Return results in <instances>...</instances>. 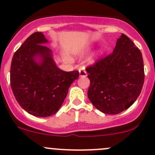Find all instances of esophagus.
Listing matches in <instances>:
<instances>
[{
    "label": "esophagus",
    "mask_w": 155,
    "mask_h": 155,
    "mask_svg": "<svg viewBox=\"0 0 155 155\" xmlns=\"http://www.w3.org/2000/svg\"><path fill=\"white\" fill-rule=\"evenodd\" d=\"M79 76L80 77H85V76H87V72L84 69H80L79 70Z\"/></svg>",
    "instance_id": "1"
}]
</instances>
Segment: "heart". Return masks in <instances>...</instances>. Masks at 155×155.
<instances>
[{
	"label": "heart",
	"mask_w": 155,
	"mask_h": 155,
	"mask_svg": "<svg viewBox=\"0 0 155 155\" xmlns=\"http://www.w3.org/2000/svg\"><path fill=\"white\" fill-rule=\"evenodd\" d=\"M66 59L67 61H72V59L70 58V57H66Z\"/></svg>",
	"instance_id": "heart-1"
}]
</instances>
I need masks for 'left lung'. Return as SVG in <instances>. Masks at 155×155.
<instances>
[{
  "mask_svg": "<svg viewBox=\"0 0 155 155\" xmlns=\"http://www.w3.org/2000/svg\"><path fill=\"white\" fill-rule=\"evenodd\" d=\"M90 79L87 97L101 112L115 115L127 109L144 84L142 53L125 34L117 40L113 52L86 68Z\"/></svg>",
  "mask_w": 155,
  "mask_h": 155,
  "instance_id": "left-lung-1",
  "label": "left lung"
}]
</instances>
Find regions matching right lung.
Returning <instances> with one entry per match:
<instances>
[{
    "label": "right lung",
    "instance_id": "1",
    "mask_svg": "<svg viewBox=\"0 0 155 155\" xmlns=\"http://www.w3.org/2000/svg\"><path fill=\"white\" fill-rule=\"evenodd\" d=\"M46 43L43 33L31 34L15 52L10 68V85L17 102L37 117L55 114L79 76L77 70L65 72L58 68L51 49L43 45Z\"/></svg>",
    "mask_w": 155,
    "mask_h": 155
}]
</instances>
